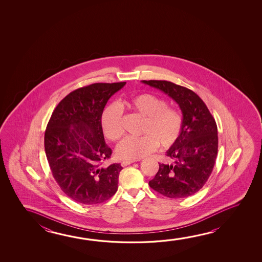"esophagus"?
I'll use <instances>...</instances> for the list:
<instances>
[{"label":"esophagus","mask_w":262,"mask_h":262,"mask_svg":"<svg viewBox=\"0 0 262 262\" xmlns=\"http://www.w3.org/2000/svg\"><path fill=\"white\" fill-rule=\"evenodd\" d=\"M134 162H136V161H135V160L122 161V162H121V165H122V166H126V165H130V164H133V163H134Z\"/></svg>","instance_id":"obj_1"}]
</instances>
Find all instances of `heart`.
<instances>
[{"label": "heart", "mask_w": 262, "mask_h": 262, "mask_svg": "<svg viewBox=\"0 0 262 262\" xmlns=\"http://www.w3.org/2000/svg\"><path fill=\"white\" fill-rule=\"evenodd\" d=\"M126 106L145 118L141 137H127L120 142L116 154L125 160H136L150 155L160 144L170 148L179 141L183 129V117L177 108L167 106L165 99L150 93H142L129 98ZM104 134L116 142L124 134L122 111L119 105L112 104L101 116Z\"/></svg>", "instance_id": "heart-1"}]
</instances>
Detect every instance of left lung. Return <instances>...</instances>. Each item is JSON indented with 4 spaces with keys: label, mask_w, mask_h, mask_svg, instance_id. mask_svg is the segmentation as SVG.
Returning <instances> with one entry per match:
<instances>
[{
    "label": "left lung",
    "mask_w": 262,
    "mask_h": 262,
    "mask_svg": "<svg viewBox=\"0 0 262 262\" xmlns=\"http://www.w3.org/2000/svg\"><path fill=\"white\" fill-rule=\"evenodd\" d=\"M142 82L173 98L183 114L181 135L166 151L173 162L170 165L160 163L149 186L165 197H188L204 186L215 164L218 151L215 120L205 103L192 90L168 81Z\"/></svg>",
    "instance_id": "1"
}]
</instances>
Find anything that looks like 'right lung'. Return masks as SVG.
Segmentation results:
<instances>
[{
  "instance_id": "add662e5",
  "label": "right lung",
  "mask_w": 262,
  "mask_h": 262,
  "mask_svg": "<svg viewBox=\"0 0 262 262\" xmlns=\"http://www.w3.org/2000/svg\"><path fill=\"white\" fill-rule=\"evenodd\" d=\"M126 82L97 83L70 93L47 125L44 145L52 176L74 202L98 204L118 190L120 164L103 165L112 150L104 140L101 116L106 102Z\"/></svg>"
}]
</instances>
